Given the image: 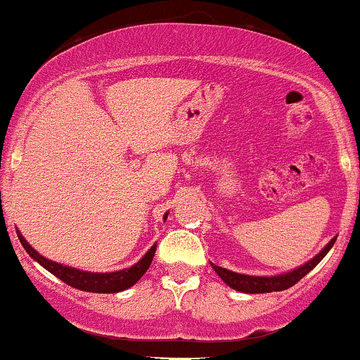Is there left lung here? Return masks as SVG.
<instances>
[{"label": "left lung", "instance_id": "1", "mask_svg": "<svg viewBox=\"0 0 360 360\" xmlns=\"http://www.w3.org/2000/svg\"><path fill=\"white\" fill-rule=\"evenodd\" d=\"M336 238H333L330 243L326 245L312 260H309L304 266L297 267V269L285 272V274L279 276H247V274H238V272H233L229 269H224V267H219L215 264L210 262V266L214 267V271L221 276L222 281L226 285L231 286L233 290L243 291V293H271V291H283L288 290L290 286L297 285L302 278H304L307 272H310L321 260L324 259L328 252H330L333 245H335Z\"/></svg>", "mask_w": 360, "mask_h": 360}]
</instances>
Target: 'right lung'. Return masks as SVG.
<instances>
[{"mask_svg": "<svg viewBox=\"0 0 360 360\" xmlns=\"http://www.w3.org/2000/svg\"><path fill=\"white\" fill-rule=\"evenodd\" d=\"M164 219H167V214H165ZM17 234L22 247L25 248V252H27L36 262H39L44 269L50 271L51 274H55L56 278L62 279L63 283H67L72 288L91 291V293H119V291L131 288V286L136 285V283L139 281V278L148 271L151 260H153L155 250H157V245H153V247L145 253V257H143L138 264L129 267V269L115 272H86L74 269V267L69 266H62V264L53 262V260H48L46 257L39 255L36 250L30 247L27 241H25V238L22 236L18 231Z\"/></svg>", "mask_w": 360, "mask_h": 360, "instance_id": "add662e5", "label": "right lung"}]
</instances>
